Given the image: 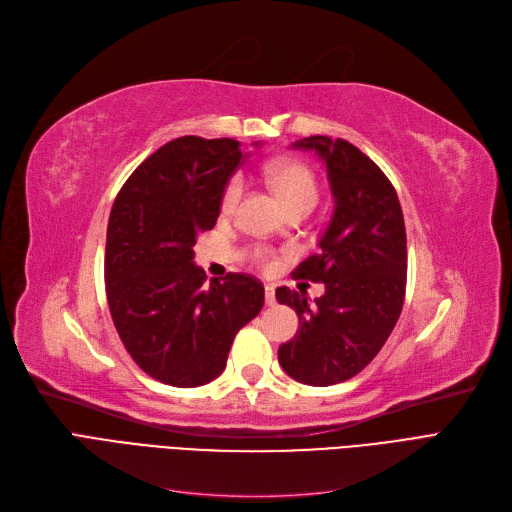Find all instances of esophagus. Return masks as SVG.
<instances>
[{
    "label": "esophagus",
    "mask_w": 512,
    "mask_h": 512,
    "mask_svg": "<svg viewBox=\"0 0 512 512\" xmlns=\"http://www.w3.org/2000/svg\"><path fill=\"white\" fill-rule=\"evenodd\" d=\"M264 303H267L269 307H273L277 301H275V288L273 286H267L264 288Z\"/></svg>",
    "instance_id": "esophagus-1"
}]
</instances>
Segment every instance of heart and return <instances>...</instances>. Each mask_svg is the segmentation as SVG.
<instances>
[{"mask_svg": "<svg viewBox=\"0 0 512 512\" xmlns=\"http://www.w3.org/2000/svg\"><path fill=\"white\" fill-rule=\"evenodd\" d=\"M267 180L277 195V199L281 201V205L286 207V211L298 209V207L313 209V205L317 201V180L307 165L296 163V161H277V163L269 165ZM241 197H243V180L239 178V175H235V178L228 180V184L222 192V201H220L222 214L231 216L237 209ZM250 258L262 269L273 267L271 254L262 248H254L250 252Z\"/></svg>", "mask_w": 512, "mask_h": 512, "instance_id": "obj_1", "label": "heart"}]
</instances>
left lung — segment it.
<instances>
[{"mask_svg":"<svg viewBox=\"0 0 512 512\" xmlns=\"http://www.w3.org/2000/svg\"><path fill=\"white\" fill-rule=\"evenodd\" d=\"M292 146L324 161L334 211L320 252L292 273L326 292L313 305L305 292H275L301 324L277 358L292 379L326 387L358 375L392 334L407 288V231L392 182L354 144L311 135Z\"/></svg>","mask_w":512,"mask_h":512,"instance_id":"obj_1","label":"left lung"}]
</instances>
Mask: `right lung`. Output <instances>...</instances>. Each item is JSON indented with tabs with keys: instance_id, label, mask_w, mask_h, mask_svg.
Wrapping results in <instances>:
<instances>
[{
	"instance_id": "1",
	"label": "right lung",
	"mask_w": 512,
	"mask_h": 512,
	"mask_svg": "<svg viewBox=\"0 0 512 512\" xmlns=\"http://www.w3.org/2000/svg\"><path fill=\"white\" fill-rule=\"evenodd\" d=\"M241 161L237 139L178 137L131 173L112 205L105 294L114 326L135 364L173 387L214 381L264 305L256 277L207 281L192 250L216 226Z\"/></svg>"
}]
</instances>
